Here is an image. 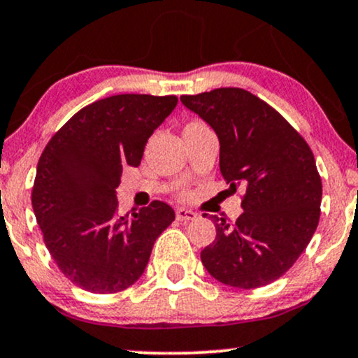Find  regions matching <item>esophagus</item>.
<instances>
[{"mask_svg":"<svg viewBox=\"0 0 358 358\" xmlns=\"http://www.w3.org/2000/svg\"><path fill=\"white\" fill-rule=\"evenodd\" d=\"M196 219V212L188 210V208H176V220L188 222Z\"/></svg>","mask_w":358,"mask_h":358,"instance_id":"34e87169","label":"esophagus"}]
</instances>
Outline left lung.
<instances>
[{
    "instance_id": "1",
    "label": "left lung",
    "mask_w": 358,
    "mask_h": 358,
    "mask_svg": "<svg viewBox=\"0 0 358 358\" xmlns=\"http://www.w3.org/2000/svg\"><path fill=\"white\" fill-rule=\"evenodd\" d=\"M180 101L215 131L220 173L231 190L245 185L239 219L210 217L217 237L200 254L205 269L239 289L276 281L301 256L320 220L322 178L310 146L276 109L244 89Z\"/></svg>"
}]
</instances>
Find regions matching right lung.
Wrapping results in <instances>:
<instances>
[{"label": "right lung", "mask_w": 358, "mask_h": 358, "mask_svg": "<svg viewBox=\"0 0 358 358\" xmlns=\"http://www.w3.org/2000/svg\"><path fill=\"white\" fill-rule=\"evenodd\" d=\"M176 96L119 94L82 108L53 134L36 166L31 205L59 269L89 293L126 289L145 273L151 249L171 222L155 200L134 217L119 215L122 166H139L153 131Z\"/></svg>", "instance_id": "add662e5"}]
</instances>
